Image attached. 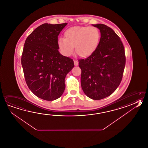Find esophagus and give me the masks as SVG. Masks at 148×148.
<instances>
[{
  "instance_id": "1",
  "label": "esophagus",
  "mask_w": 148,
  "mask_h": 148,
  "mask_svg": "<svg viewBox=\"0 0 148 148\" xmlns=\"http://www.w3.org/2000/svg\"><path fill=\"white\" fill-rule=\"evenodd\" d=\"M74 65H75V66H77V65H78V61L77 60H74Z\"/></svg>"
}]
</instances>
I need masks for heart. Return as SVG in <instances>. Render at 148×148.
Masks as SVG:
<instances>
[{
	"label": "heart",
	"mask_w": 148,
	"mask_h": 148,
	"mask_svg": "<svg viewBox=\"0 0 148 148\" xmlns=\"http://www.w3.org/2000/svg\"><path fill=\"white\" fill-rule=\"evenodd\" d=\"M101 39L97 28L90 26H74L65 31L64 39L60 38L58 45L61 53L70 56L75 52L81 58H88L96 50Z\"/></svg>",
	"instance_id": "1"
}]
</instances>
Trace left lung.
I'll list each match as a JSON object with an SVG mask.
<instances>
[{
  "label": "left lung",
  "mask_w": 148,
  "mask_h": 148,
  "mask_svg": "<svg viewBox=\"0 0 148 148\" xmlns=\"http://www.w3.org/2000/svg\"><path fill=\"white\" fill-rule=\"evenodd\" d=\"M101 31L99 43L92 56L80 59L81 86L94 100H100L114 92L121 83L125 64V49L119 36L103 24L92 25Z\"/></svg>",
  "instance_id": "obj_1"
}]
</instances>
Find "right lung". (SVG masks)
Segmentation results:
<instances>
[{"mask_svg":"<svg viewBox=\"0 0 148 148\" xmlns=\"http://www.w3.org/2000/svg\"><path fill=\"white\" fill-rule=\"evenodd\" d=\"M67 24H42L27 37L23 49L21 64L26 83L34 95L45 101L61 96L65 76L74 66L72 59L58 51V36Z\"/></svg>","mask_w":148,"mask_h":148,"instance_id":"add662e5","label":"right lung"}]
</instances>
